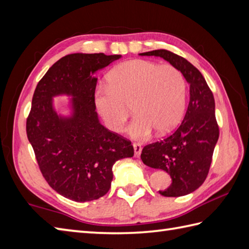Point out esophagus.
<instances>
[{
  "mask_svg": "<svg viewBox=\"0 0 249 249\" xmlns=\"http://www.w3.org/2000/svg\"><path fill=\"white\" fill-rule=\"evenodd\" d=\"M134 145V150H135V156L136 157H139L140 154H141V151H142V147H141V144L139 143H135L133 144Z\"/></svg>",
  "mask_w": 249,
  "mask_h": 249,
  "instance_id": "34e87169",
  "label": "esophagus"
}]
</instances>
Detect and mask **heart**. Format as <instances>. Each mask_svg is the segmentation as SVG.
I'll list each match as a JSON object with an SVG mask.
<instances>
[{"instance_id":"heart-1","label":"heart","mask_w":249,"mask_h":249,"mask_svg":"<svg viewBox=\"0 0 249 249\" xmlns=\"http://www.w3.org/2000/svg\"><path fill=\"white\" fill-rule=\"evenodd\" d=\"M187 84L173 65L134 59L115 66L107 76V88L95 92L94 102L105 125L121 133L133 108L136 116L129 134L145 139L153 129L165 134L179 123L186 107Z\"/></svg>"}]
</instances>
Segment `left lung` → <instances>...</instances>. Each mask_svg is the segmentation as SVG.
Wrapping results in <instances>:
<instances>
[{"label": "left lung", "instance_id": "obj_1", "mask_svg": "<svg viewBox=\"0 0 249 249\" xmlns=\"http://www.w3.org/2000/svg\"><path fill=\"white\" fill-rule=\"evenodd\" d=\"M140 55L160 56L183 72L190 84V98L184 120L173 133L143 147L141 160L151 168L170 174L172 183L160 190L163 197H179L195 192L208 177L219 137L213 93L202 73L186 59L165 49Z\"/></svg>", "mask_w": 249, "mask_h": 249}]
</instances>
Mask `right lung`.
<instances>
[{
  "label": "right lung",
  "mask_w": 249,
  "mask_h": 249,
  "mask_svg": "<svg viewBox=\"0 0 249 249\" xmlns=\"http://www.w3.org/2000/svg\"><path fill=\"white\" fill-rule=\"evenodd\" d=\"M121 55L72 53L52 65L37 83L26 119V136L46 182L76 202L96 200L109 192L112 167L133 157L131 142L99 123L92 77ZM59 93L73 96L74 115L60 118L52 107Z\"/></svg>",
  "instance_id": "add662e5"
}]
</instances>
